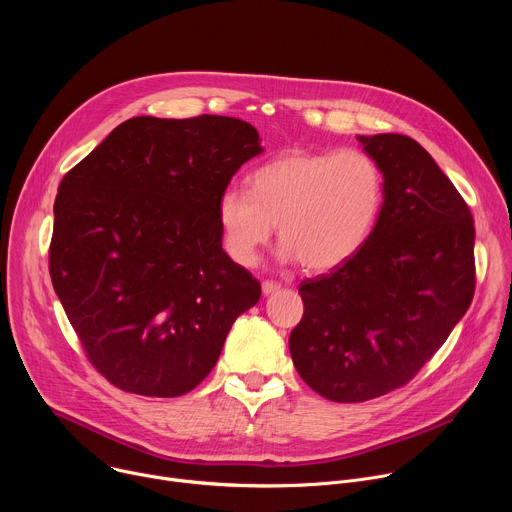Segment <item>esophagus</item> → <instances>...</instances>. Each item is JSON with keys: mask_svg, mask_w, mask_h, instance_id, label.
I'll list each match as a JSON object with an SVG mask.
<instances>
[{"mask_svg": "<svg viewBox=\"0 0 512 512\" xmlns=\"http://www.w3.org/2000/svg\"><path fill=\"white\" fill-rule=\"evenodd\" d=\"M261 289H263L265 296H271V294H275V291L281 289V285H279L277 281H269V279H267V281L261 283Z\"/></svg>", "mask_w": 512, "mask_h": 512, "instance_id": "obj_1", "label": "esophagus"}]
</instances>
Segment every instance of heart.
Masks as SVG:
<instances>
[{"label":"heart","mask_w":512,"mask_h":512,"mask_svg":"<svg viewBox=\"0 0 512 512\" xmlns=\"http://www.w3.org/2000/svg\"><path fill=\"white\" fill-rule=\"evenodd\" d=\"M383 170L358 148L291 150L249 176V192L227 188L216 223L227 255L253 267L275 225L279 257L310 271H332L369 241L383 208Z\"/></svg>","instance_id":"obj_1"}]
</instances>
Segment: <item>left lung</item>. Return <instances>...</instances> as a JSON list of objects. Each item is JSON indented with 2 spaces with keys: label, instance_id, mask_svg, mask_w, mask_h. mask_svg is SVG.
Returning a JSON list of instances; mask_svg holds the SVG:
<instances>
[{
  "label": "left lung",
  "instance_id": "left-lung-1",
  "mask_svg": "<svg viewBox=\"0 0 512 512\" xmlns=\"http://www.w3.org/2000/svg\"><path fill=\"white\" fill-rule=\"evenodd\" d=\"M358 141L383 170L379 221L350 261L300 285L306 310L289 334L300 377L336 403L407 385L476 289L474 221L450 178L407 135Z\"/></svg>",
  "mask_w": 512,
  "mask_h": 512
}]
</instances>
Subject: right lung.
<instances>
[{
    "instance_id": "right-lung-1",
    "label": "right lung",
    "mask_w": 512,
    "mask_h": 512,
    "mask_svg": "<svg viewBox=\"0 0 512 512\" xmlns=\"http://www.w3.org/2000/svg\"><path fill=\"white\" fill-rule=\"evenodd\" d=\"M263 148L241 119L133 117L58 186L48 267L93 367L117 389L180 397L261 298L225 251L216 202Z\"/></svg>"
}]
</instances>
